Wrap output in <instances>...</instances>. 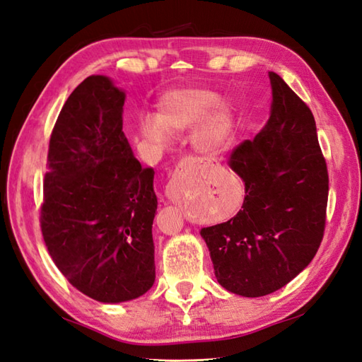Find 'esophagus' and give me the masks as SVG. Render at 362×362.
Masks as SVG:
<instances>
[{"mask_svg":"<svg viewBox=\"0 0 362 362\" xmlns=\"http://www.w3.org/2000/svg\"><path fill=\"white\" fill-rule=\"evenodd\" d=\"M185 166H194V164H214V161H210L207 158H188L185 160ZM166 198L168 199H174V189H173V182H169V185L166 187Z\"/></svg>","mask_w":362,"mask_h":362,"instance_id":"34e87169","label":"esophagus"}]
</instances>
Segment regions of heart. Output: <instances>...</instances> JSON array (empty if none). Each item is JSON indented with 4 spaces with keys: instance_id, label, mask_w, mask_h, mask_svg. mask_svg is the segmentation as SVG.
Listing matches in <instances>:
<instances>
[{
    "instance_id": "obj_1",
    "label": "heart",
    "mask_w": 362,
    "mask_h": 362,
    "mask_svg": "<svg viewBox=\"0 0 362 362\" xmlns=\"http://www.w3.org/2000/svg\"><path fill=\"white\" fill-rule=\"evenodd\" d=\"M194 124L192 144L198 152L218 155L231 146L235 136L234 109L220 103L215 91L204 88H177L164 93L158 101V114L139 123V136L161 148L174 134L185 133Z\"/></svg>"
}]
</instances>
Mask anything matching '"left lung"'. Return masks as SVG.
Masks as SVG:
<instances>
[{"instance_id":"left-lung-1","label":"left lung","mask_w":362,"mask_h":362,"mask_svg":"<svg viewBox=\"0 0 362 362\" xmlns=\"http://www.w3.org/2000/svg\"><path fill=\"white\" fill-rule=\"evenodd\" d=\"M271 115L229 156L245 199L226 223L202 228L215 277L229 293L259 298L310 264L323 240L329 177L312 110L269 72Z\"/></svg>"}]
</instances>
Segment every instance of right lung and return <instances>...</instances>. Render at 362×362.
<instances>
[{"instance_id": "add662e5", "label": "right lung", "mask_w": 362, "mask_h": 362, "mask_svg": "<svg viewBox=\"0 0 362 362\" xmlns=\"http://www.w3.org/2000/svg\"><path fill=\"white\" fill-rule=\"evenodd\" d=\"M124 91L90 76L64 103L52 131L41 207L55 266L88 298L115 304L155 281L152 168L123 133Z\"/></svg>"}]
</instances>
